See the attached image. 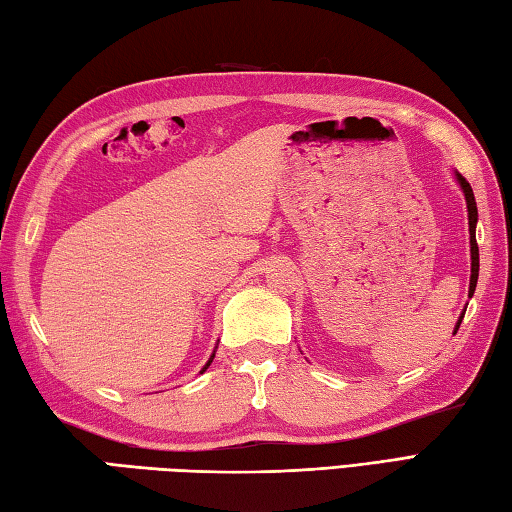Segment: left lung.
Listing matches in <instances>:
<instances>
[{"mask_svg": "<svg viewBox=\"0 0 512 512\" xmlns=\"http://www.w3.org/2000/svg\"><path fill=\"white\" fill-rule=\"evenodd\" d=\"M455 180L457 185L461 187V191H464V198H466V207H468V234H470V287H468V298H472V294H475V287H477V278H479V247H477V202H475V194H472V187L468 185V180L461 176L459 171H455ZM464 314L466 310L461 312L459 321L455 325V332L457 334L461 321H464Z\"/></svg>", "mask_w": 512, "mask_h": 512, "instance_id": "obj_1", "label": "left lung"}]
</instances>
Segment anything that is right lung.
I'll list each match as a JSON object with an SVG mask.
<instances>
[{"label":"right lung","mask_w":512,"mask_h":512,"mask_svg":"<svg viewBox=\"0 0 512 512\" xmlns=\"http://www.w3.org/2000/svg\"><path fill=\"white\" fill-rule=\"evenodd\" d=\"M216 347H218V345H216ZM214 356H216V352H214V354H211V356H209V361H207V363H205V368H202V370H200V374H202V372H205V370H207V368H209V365H211V361H214Z\"/></svg>","instance_id":"right-lung-1"}]
</instances>
